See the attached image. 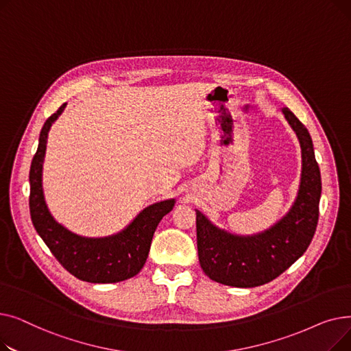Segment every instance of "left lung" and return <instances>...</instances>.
<instances>
[{
  "mask_svg": "<svg viewBox=\"0 0 351 351\" xmlns=\"http://www.w3.org/2000/svg\"><path fill=\"white\" fill-rule=\"evenodd\" d=\"M283 114L302 146V179L296 200L270 229L237 236L216 228L196 210L200 267L209 279L233 287H256L271 282L307 250L319 222L322 176L306 126L290 109Z\"/></svg>",
  "mask_w": 351,
  "mask_h": 351,
  "instance_id": "left-lung-1",
  "label": "left lung"
}]
</instances>
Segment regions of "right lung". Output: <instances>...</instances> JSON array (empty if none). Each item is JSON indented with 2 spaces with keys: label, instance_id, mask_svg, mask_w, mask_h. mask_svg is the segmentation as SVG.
<instances>
[{
  "label": "right lung",
  "instance_id": "add662e5",
  "mask_svg": "<svg viewBox=\"0 0 351 351\" xmlns=\"http://www.w3.org/2000/svg\"><path fill=\"white\" fill-rule=\"evenodd\" d=\"M61 105L44 123L40 143L29 169V213L51 253L64 269L77 279L89 283H117L134 278L143 267L151 249L154 233L165 215L173 206L175 199L147 206L122 232L108 237H82L69 232L49 213L43 192V162L51 125L62 114Z\"/></svg>",
  "mask_w": 351,
  "mask_h": 351
}]
</instances>
